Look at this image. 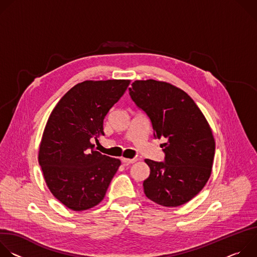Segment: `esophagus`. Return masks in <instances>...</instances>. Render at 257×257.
<instances>
[{
    "label": "esophagus",
    "instance_id": "esophagus-1",
    "mask_svg": "<svg viewBox=\"0 0 257 257\" xmlns=\"http://www.w3.org/2000/svg\"><path fill=\"white\" fill-rule=\"evenodd\" d=\"M136 161H137L136 159H125V158H123V159H122V163H124L125 165L133 164V163H135Z\"/></svg>",
    "mask_w": 257,
    "mask_h": 257
}]
</instances>
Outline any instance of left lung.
<instances>
[{
	"instance_id": "1",
	"label": "left lung",
	"mask_w": 257,
	"mask_h": 257,
	"mask_svg": "<svg viewBox=\"0 0 257 257\" xmlns=\"http://www.w3.org/2000/svg\"><path fill=\"white\" fill-rule=\"evenodd\" d=\"M129 94L150 118L154 136L165 137V162L146 159L151 169L144 180L146 197L168 207L184 204L208 181L215 142L211 129L194 100L168 82L136 80Z\"/></svg>"
}]
</instances>
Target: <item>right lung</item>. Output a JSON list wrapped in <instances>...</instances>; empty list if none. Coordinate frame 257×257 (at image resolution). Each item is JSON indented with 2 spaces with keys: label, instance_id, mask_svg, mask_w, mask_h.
Masks as SVG:
<instances>
[{
  "label": "right lung",
  "instance_id": "right-lung-1",
  "mask_svg": "<svg viewBox=\"0 0 257 257\" xmlns=\"http://www.w3.org/2000/svg\"><path fill=\"white\" fill-rule=\"evenodd\" d=\"M130 80H86L57 103L44 130L39 163L52 194L66 207L82 211L97 205L121 161L94 150L103 119Z\"/></svg>",
  "mask_w": 257,
  "mask_h": 257
}]
</instances>
